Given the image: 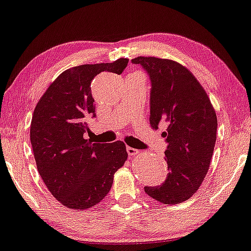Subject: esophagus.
<instances>
[{"instance_id":"obj_1","label":"esophagus","mask_w":251,"mask_h":251,"mask_svg":"<svg viewBox=\"0 0 251 251\" xmlns=\"http://www.w3.org/2000/svg\"><path fill=\"white\" fill-rule=\"evenodd\" d=\"M126 152L130 156H135V155H138L140 153V151L136 150V149H133V148H130V146H127Z\"/></svg>"}]
</instances>
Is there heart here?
Here are the masks:
<instances>
[{
	"instance_id": "heart-1",
	"label": "heart",
	"mask_w": 251,
	"mask_h": 251,
	"mask_svg": "<svg viewBox=\"0 0 251 251\" xmlns=\"http://www.w3.org/2000/svg\"><path fill=\"white\" fill-rule=\"evenodd\" d=\"M134 73H140V72H134Z\"/></svg>"
}]
</instances>
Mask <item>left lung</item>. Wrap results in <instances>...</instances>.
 I'll return each instance as SVG.
<instances>
[{"label":"left lung","instance_id":"obj_1","mask_svg":"<svg viewBox=\"0 0 251 251\" xmlns=\"http://www.w3.org/2000/svg\"><path fill=\"white\" fill-rule=\"evenodd\" d=\"M132 63L141 64L152 82L151 126L157 129L162 120L168 125L163 132L168 143L167 178L162 186L144 190L164 204H178L195 195L210 168L216 113L204 88L182 64L155 56H138Z\"/></svg>","mask_w":251,"mask_h":251}]
</instances>
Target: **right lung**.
I'll list each match as a JSON object with an SVG mask.
<instances>
[{
	"instance_id": "right-lung-1",
	"label": "right lung",
	"mask_w": 251,
	"mask_h": 251,
	"mask_svg": "<svg viewBox=\"0 0 251 251\" xmlns=\"http://www.w3.org/2000/svg\"><path fill=\"white\" fill-rule=\"evenodd\" d=\"M129 59L84 64L61 73L37 102L30 142L38 173L64 206L91 209L110 191L113 176L127 158L126 144L93 143L86 120L95 115L91 83L100 72L121 74Z\"/></svg>"
}]
</instances>
